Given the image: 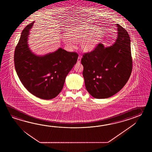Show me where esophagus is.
<instances>
[{"mask_svg":"<svg viewBox=\"0 0 152 152\" xmlns=\"http://www.w3.org/2000/svg\"><path fill=\"white\" fill-rule=\"evenodd\" d=\"M81 58V55H79V56H78V58H77V63H80V62Z\"/></svg>","mask_w":152,"mask_h":152,"instance_id":"34e87169","label":"esophagus"}]
</instances>
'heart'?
Returning a JSON list of instances; mask_svg holds the SVG:
<instances>
[{
	"label": "heart",
	"mask_w": 152,
	"mask_h": 152,
	"mask_svg": "<svg viewBox=\"0 0 152 152\" xmlns=\"http://www.w3.org/2000/svg\"><path fill=\"white\" fill-rule=\"evenodd\" d=\"M102 32L94 25L87 24L80 27L67 30L63 41L71 48H75V42H81L82 48L85 51H91L96 46L101 36Z\"/></svg>",
	"instance_id": "obj_1"
}]
</instances>
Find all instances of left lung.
Listing matches in <instances>:
<instances>
[{
	"label": "left lung",
	"instance_id": "1",
	"mask_svg": "<svg viewBox=\"0 0 152 152\" xmlns=\"http://www.w3.org/2000/svg\"><path fill=\"white\" fill-rule=\"evenodd\" d=\"M116 42L109 47L99 43L91 52L84 53L81 62L85 87L92 97L107 98L119 92L132 73V57L129 34L117 24Z\"/></svg>",
	"mask_w": 152,
	"mask_h": 152
}]
</instances>
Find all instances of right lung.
Returning <instances> with one entry per match:
<instances>
[{"mask_svg": "<svg viewBox=\"0 0 152 152\" xmlns=\"http://www.w3.org/2000/svg\"><path fill=\"white\" fill-rule=\"evenodd\" d=\"M32 22L23 29L17 45L14 62L17 74L26 89L43 99H51L60 93L65 79L77 61L76 52L59 48L39 56L29 49L28 37Z\"/></svg>", "mask_w": 152, "mask_h": 152, "instance_id": "add662e5", "label": "right lung"}]
</instances>
